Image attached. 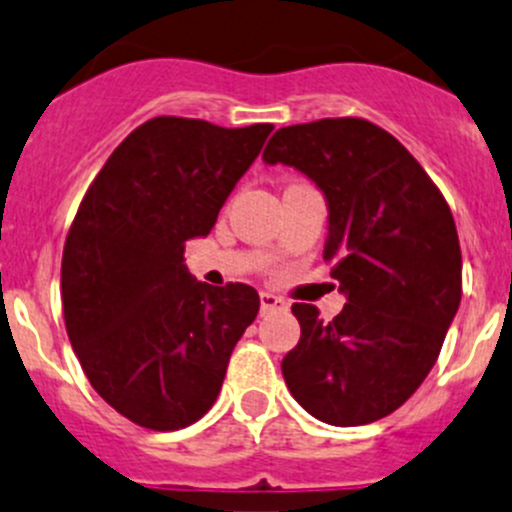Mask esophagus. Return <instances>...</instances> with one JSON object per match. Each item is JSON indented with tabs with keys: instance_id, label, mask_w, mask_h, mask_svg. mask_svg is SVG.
Listing matches in <instances>:
<instances>
[{
	"instance_id": "1",
	"label": "esophagus",
	"mask_w": 512,
	"mask_h": 512,
	"mask_svg": "<svg viewBox=\"0 0 512 512\" xmlns=\"http://www.w3.org/2000/svg\"><path fill=\"white\" fill-rule=\"evenodd\" d=\"M286 301L281 299V296L276 294H269V291H261V314H266V311H274V309H284Z\"/></svg>"
}]
</instances>
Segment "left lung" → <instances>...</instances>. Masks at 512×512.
I'll use <instances>...</instances> for the list:
<instances>
[{
  "label": "left lung",
  "mask_w": 512,
  "mask_h": 512,
  "mask_svg": "<svg viewBox=\"0 0 512 512\" xmlns=\"http://www.w3.org/2000/svg\"><path fill=\"white\" fill-rule=\"evenodd\" d=\"M264 163L291 165L324 193V259L347 299L332 321L291 306L301 339L281 362L286 387L326 425L382 420L425 382L460 306L450 208L405 145L362 118L276 130Z\"/></svg>",
  "instance_id": "8db88e82"
}]
</instances>
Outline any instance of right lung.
Returning <instances> with one entry per match:
<instances>
[{
    "mask_svg": "<svg viewBox=\"0 0 512 512\" xmlns=\"http://www.w3.org/2000/svg\"><path fill=\"white\" fill-rule=\"evenodd\" d=\"M274 125L153 118L107 158L62 251V309L95 392L170 432L216 402L233 347L259 314L253 286H208L183 251L211 233Z\"/></svg>",
    "mask_w": 512,
    "mask_h": 512,
    "instance_id": "obj_1",
    "label": "right lung"
}]
</instances>
